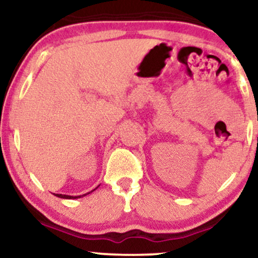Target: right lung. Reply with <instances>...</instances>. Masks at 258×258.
<instances>
[{
  "mask_svg": "<svg viewBox=\"0 0 258 258\" xmlns=\"http://www.w3.org/2000/svg\"><path fill=\"white\" fill-rule=\"evenodd\" d=\"M56 196H57V197H61V199H79V197H81V196H75V197H74V196H68V195H62V194H56Z\"/></svg>",
  "mask_w": 258,
  "mask_h": 258,
  "instance_id": "obj_1",
  "label": "right lung"
}]
</instances>
